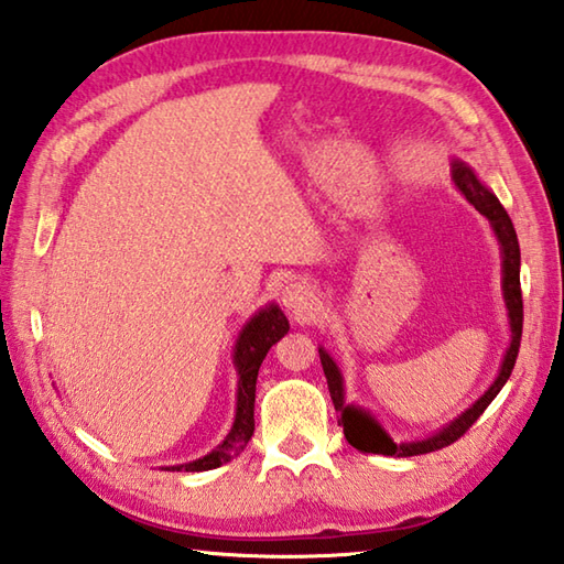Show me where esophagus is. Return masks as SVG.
Instances as JSON below:
<instances>
[{
    "label": "esophagus",
    "instance_id": "obj_1",
    "mask_svg": "<svg viewBox=\"0 0 564 564\" xmlns=\"http://www.w3.org/2000/svg\"><path fill=\"white\" fill-rule=\"evenodd\" d=\"M281 303L289 313H293L297 319L305 317L311 313V307L315 303V291L313 285L303 281V279H291L289 283L283 285L281 291Z\"/></svg>",
    "mask_w": 564,
    "mask_h": 564
}]
</instances>
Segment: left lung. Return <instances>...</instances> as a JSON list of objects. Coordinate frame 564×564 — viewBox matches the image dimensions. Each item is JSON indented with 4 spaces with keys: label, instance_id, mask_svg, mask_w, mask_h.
<instances>
[{
    "label": "left lung",
    "instance_id": "left-lung-1",
    "mask_svg": "<svg viewBox=\"0 0 564 564\" xmlns=\"http://www.w3.org/2000/svg\"><path fill=\"white\" fill-rule=\"evenodd\" d=\"M449 175L452 183H455L457 191L467 197V203L479 209V215L489 219L491 231L496 241H499L501 251V295L506 305V317H509V329H511V341L506 347V355L501 359L499 373L491 381V386L484 391L477 401L469 408H465L457 417H452L449 423L437 427L435 433L417 440H403V443H395V440L386 433V427L377 421V415L367 408L357 403H347L345 399V377H341V369L337 361L329 357V351L319 345V361H323V371L327 379L329 395H333L335 411L339 413V423L345 427L347 443L359 449V452H371V455H383V457H415L425 455V452L443 449L455 443L467 430L474 425V421L487 411V405L499 395L503 383L509 381L513 364L518 357V347H521V333H523V297H521V249H518V237L509 213H506L503 205L499 203L487 185L479 181V175L471 171V165L465 161L452 159L449 161Z\"/></svg>",
    "mask_w": 564,
    "mask_h": 564
}]
</instances>
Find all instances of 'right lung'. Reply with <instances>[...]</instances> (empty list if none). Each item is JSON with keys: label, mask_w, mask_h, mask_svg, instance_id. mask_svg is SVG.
Segmentation results:
<instances>
[{"label": "right lung", "mask_w": 564, "mask_h": 564, "mask_svg": "<svg viewBox=\"0 0 564 564\" xmlns=\"http://www.w3.org/2000/svg\"><path fill=\"white\" fill-rule=\"evenodd\" d=\"M289 317L275 303L259 307L245 325H241L235 349H231V364L237 369V408H235V423H231L229 433L225 435L213 452L205 457L185 462V465L165 467L169 471H207L217 469L219 465L235 459L253 435V401H257V377L261 361L267 359L269 349L281 337L289 335Z\"/></svg>", "instance_id": "1"}]
</instances>
